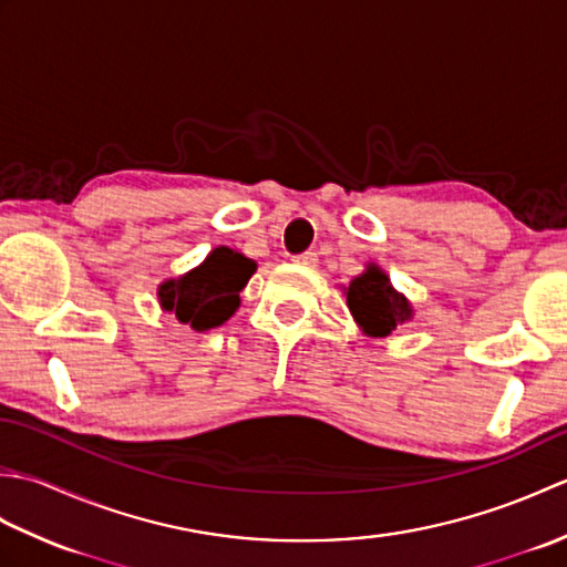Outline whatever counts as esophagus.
Listing matches in <instances>:
<instances>
[{"mask_svg": "<svg viewBox=\"0 0 567 567\" xmlns=\"http://www.w3.org/2000/svg\"><path fill=\"white\" fill-rule=\"evenodd\" d=\"M317 260H319L317 250H305V252H299V256H295V262H299V265H317Z\"/></svg>", "mask_w": 567, "mask_h": 567, "instance_id": "esophagus-1", "label": "esophagus"}]
</instances>
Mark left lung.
<instances>
[{"label":"left lung","mask_w":567,"mask_h":567,"mask_svg":"<svg viewBox=\"0 0 567 567\" xmlns=\"http://www.w3.org/2000/svg\"><path fill=\"white\" fill-rule=\"evenodd\" d=\"M346 302L358 327L372 339H384L414 317L409 299L394 290L390 277L375 262L346 287Z\"/></svg>","instance_id":"1"}]
</instances>
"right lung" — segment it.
<instances>
[{
	"instance_id": "right-lung-1",
	"label": "right lung",
	"mask_w": 567,
	"mask_h": 567,
	"mask_svg": "<svg viewBox=\"0 0 567 567\" xmlns=\"http://www.w3.org/2000/svg\"><path fill=\"white\" fill-rule=\"evenodd\" d=\"M256 260L228 246L214 248L195 270L165 280L158 287L163 311L195 331L221 327L240 307V290L256 272Z\"/></svg>"
}]
</instances>
